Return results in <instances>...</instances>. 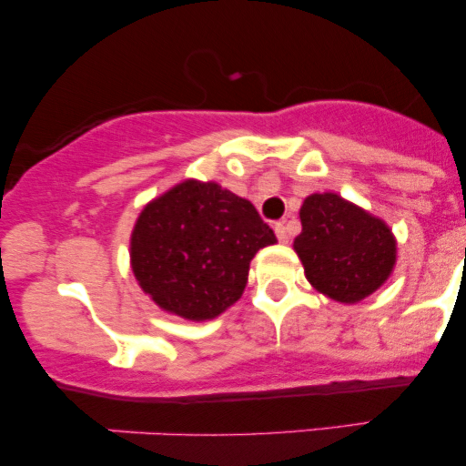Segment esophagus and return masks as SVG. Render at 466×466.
I'll use <instances>...</instances> for the list:
<instances>
[{"instance_id":"1","label":"esophagus","mask_w":466,"mask_h":466,"mask_svg":"<svg viewBox=\"0 0 466 466\" xmlns=\"http://www.w3.org/2000/svg\"><path fill=\"white\" fill-rule=\"evenodd\" d=\"M274 232H276V237H278V240H280V243H289V232H287L285 223H276Z\"/></svg>"}]
</instances>
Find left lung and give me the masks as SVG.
I'll use <instances>...</instances> for the list:
<instances>
[{
  "mask_svg": "<svg viewBox=\"0 0 466 466\" xmlns=\"http://www.w3.org/2000/svg\"><path fill=\"white\" fill-rule=\"evenodd\" d=\"M302 232L293 240L304 276L330 300L355 304L377 291L397 263V240L386 221L335 192L307 197Z\"/></svg>",
  "mask_w": 466,
  "mask_h": 466,
  "instance_id": "obj_1",
  "label": "left lung"
}]
</instances>
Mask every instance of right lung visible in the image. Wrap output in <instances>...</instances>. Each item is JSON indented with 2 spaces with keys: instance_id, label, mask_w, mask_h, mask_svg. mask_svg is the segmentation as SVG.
I'll list each match as a JSON object with an SVG mask.
<instances>
[{
  "instance_id": "add662e5",
  "label": "right lung",
  "mask_w": 466,
  "mask_h": 466,
  "mask_svg": "<svg viewBox=\"0 0 466 466\" xmlns=\"http://www.w3.org/2000/svg\"><path fill=\"white\" fill-rule=\"evenodd\" d=\"M276 234L248 199L215 181L186 179L144 206L131 232V267L144 293L192 322L243 296L256 251Z\"/></svg>"
}]
</instances>
